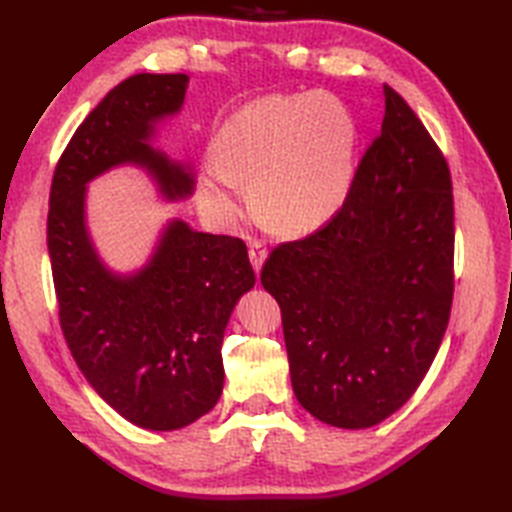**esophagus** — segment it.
<instances>
[{"instance_id": "34e87169", "label": "esophagus", "mask_w": 512, "mask_h": 512, "mask_svg": "<svg viewBox=\"0 0 512 512\" xmlns=\"http://www.w3.org/2000/svg\"><path fill=\"white\" fill-rule=\"evenodd\" d=\"M248 257H250V264H253V268H255V273H257V275L262 273V266H264L266 257H268L266 246H264L262 242H250V246H248Z\"/></svg>"}]
</instances>
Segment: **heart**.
Returning <instances> with one entry per match:
<instances>
[{"mask_svg":"<svg viewBox=\"0 0 512 512\" xmlns=\"http://www.w3.org/2000/svg\"><path fill=\"white\" fill-rule=\"evenodd\" d=\"M356 121L325 92L268 94L220 127L202 167V195L222 222L255 202L290 235L317 231L341 209L354 178Z\"/></svg>","mask_w":512,"mask_h":512,"instance_id":"heart-1","label":"heart"}]
</instances>
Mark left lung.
Wrapping results in <instances>:
<instances>
[{"mask_svg":"<svg viewBox=\"0 0 512 512\" xmlns=\"http://www.w3.org/2000/svg\"><path fill=\"white\" fill-rule=\"evenodd\" d=\"M380 134L332 220L281 244L262 286L281 308L301 407L339 429L383 422L438 354L453 301V193L442 151L383 85Z\"/></svg>","mask_w":512,"mask_h":512,"instance_id":"1","label":"left lung"}]
</instances>
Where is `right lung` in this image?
<instances>
[{
	"mask_svg": "<svg viewBox=\"0 0 512 512\" xmlns=\"http://www.w3.org/2000/svg\"><path fill=\"white\" fill-rule=\"evenodd\" d=\"M187 88V74L118 83L74 132L50 189L48 253L65 341L96 394L149 431L182 429L215 407L224 330L255 286L242 239L195 231L180 217L160 226L134 270H114L92 239L88 187L112 169L147 173L171 204L193 195L191 162L154 145Z\"/></svg>",
	"mask_w": 512,
	"mask_h": 512,
	"instance_id": "right-lung-1",
	"label": "right lung"
}]
</instances>
